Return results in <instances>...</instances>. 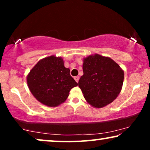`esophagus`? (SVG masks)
I'll list each match as a JSON object with an SVG mask.
<instances>
[{
    "label": "esophagus",
    "mask_w": 150,
    "mask_h": 150,
    "mask_svg": "<svg viewBox=\"0 0 150 150\" xmlns=\"http://www.w3.org/2000/svg\"><path fill=\"white\" fill-rule=\"evenodd\" d=\"M79 79H80V77L79 76H75L74 77V80L76 81V83H78V82H79Z\"/></svg>",
    "instance_id": "obj_1"
}]
</instances>
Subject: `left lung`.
<instances>
[{
	"instance_id": "obj_1",
	"label": "left lung",
	"mask_w": 150,
	"mask_h": 150,
	"mask_svg": "<svg viewBox=\"0 0 150 150\" xmlns=\"http://www.w3.org/2000/svg\"><path fill=\"white\" fill-rule=\"evenodd\" d=\"M83 75L79 87L84 98L94 108H102L113 102L122 90L124 70L112 59L98 54L83 59Z\"/></svg>"
}]
</instances>
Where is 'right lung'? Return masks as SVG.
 Instances as JSON below:
<instances>
[{"label":"right lung","instance_id":"1","mask_svg":"<svg viewBox=\"0 0 150 150\" xmlns=\"http://www.w3.org/2000/svg\"><path fill=\"white\" fill-rule=\"evenodd\" d=\"M69 71L64 66L62 57L54 55L45 57L28 74V89L41 103L56 107L66 100L70 90L78 85Z\"/></svg>","mask_w":150,"mask_h":150}]
</instances>
